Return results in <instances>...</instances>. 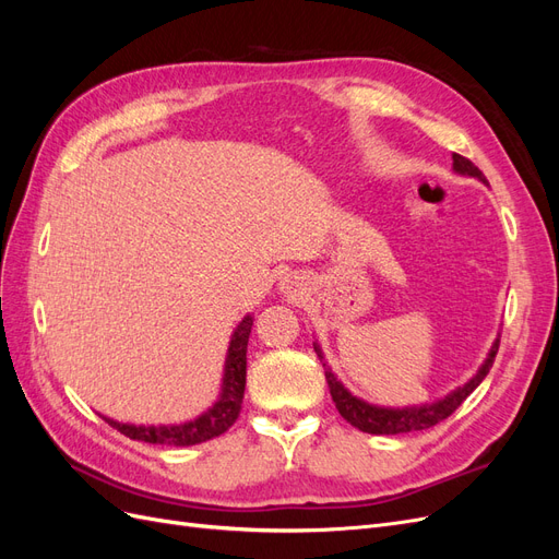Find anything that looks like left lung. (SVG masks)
<instances>
[{"label":"left lung","instance_id":"obj_1","mask_svg":"<svg viewBox=\"0 0 559 559\" xmlns=\"http://www.w3.org/2000/svg\"><path fill=\"white\" fill-rule=\"evenodd\" d=\"M452 167H454V173L478 177L480 181H485V175L478 170V167L473 165L468 158L460 156V154H452ZM497 349H499V341L495 343L492 349H489V357L485 359L483 368L464 386H460L456 392L448 394L441 401L427 403V405H415V408H378V405H370V403H366L357 396H352L347 389L343 386V382L331 373V368L326 364H324V376H326V382H329V389H331V399L335 403L337 413H341L352 427H357L359 431H366V433L394 436V433L429 429V427H436L438 421L448 419L466 401V396L473 392V389H476L485 380V376L489 373V368H492V364H495ZM314 352H317V357L324 361V354H321L317 343H314Z\"/></svg>","mask_w":559,"mask_h":559}]
</instances>
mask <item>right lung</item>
I'll use <instances>...</instances> for the list:
<instances>
[{
    "instance_id": "obj_1",
    "label": "right lung",
    "mask_w": 559,
    "mask_h": 559,
    "mask_svg": "<svg viewBox=\"0 0 559 559\" xmlns=\"http://www.w3.org/2000/svg\"><path fill=\"white\" fill-rule=\"evenodd\" d=\"M251 324H253V317L247 314L230 337L222 394H218L216 403L207 413H202L191 421H183V425H170V427H144V425L138 427V425H123V421L105 417L107 425H111L123 436L132 438V441L175 445V448L205 443L210 438L228 431L242 411L245 384H247V343H249Z\"/></svg>"
}]
</instances>
